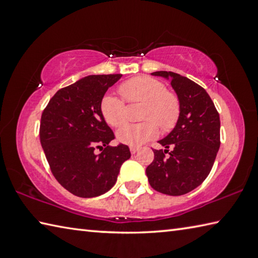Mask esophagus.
I'll return each mask as SVG.
<instances>
[{
	"label": "esophagus",
	"mask_w": 258,
	"mask_h": 258,
	"mask_svg": "<svg viewBox=\"0 0 258 258\" xmlns=\"http://www.w3.org/2000/svg\"><path fill=\"white\" fill-rule=\"evenodd\" d=\"M130 150H131V152H132V154H137V152L139 151V147H131Z\"/></svg>",
	"instance_id": "obj_1"
}]
</instances>
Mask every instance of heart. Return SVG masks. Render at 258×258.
I'll return each instance as SVG.
<instances>
[{"mask_svg":"<svg viewBox=\"0 0 258 258\" xmlns=\"http://www.w3.org/2000/svg\"><path fill=\"white\" fill-rule=\"evenodd\" d=\"M119 92L130 104H145L142 123L127 124L117 132V139L131 147L142 146L159 133L175 127L181 113V103L175 93L167 91L161 81L148 76L134 77L119 86ZM102 117L112 127H120L127 119V107L123 99L106 94L100 102Z\"/></svg>","mask_w":258,"mask_h":258,"instance_id":"1","label":"heart"}]
</instances>
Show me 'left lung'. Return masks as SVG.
Listing matches in <instances>:
<instances>
[{
  "label": "left lung",
  "instance_id": "left-lung-1",
  "mask_svg": "<svg viewBox=\"0 0 258 258\" xmlns=\"http://www.w3.org/2000/svg\"><path fill=\"white\" fill-rule=\"evenodd\" d=\"M152 75L171 80L181 113L172 132L158 141L165 149H154V161L146 173L152 189L182 196L202 184L211 172L221 145L220 115L206 90L197 83L173 72Z\"/></svg>",
  "mask_w": 258,
  "mask_h": 258
}]
</instances>
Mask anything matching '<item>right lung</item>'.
I'll use <instances>...</instances> for the list:
<instances>
[{
    "label": "right lung",
    "mask_w": 258,
    "mask_h": 258,
    "mask_svg": "<svg viewBox=\"0 0 258 258\" xmlns=\"http://www.w3.org/2000/svg\"><path fill=\"white\" fill-rule=\"evenodd\" d=\"M121 74L90 75L60 89L42 112L40 140L51 172L64 189L82 198L103 195L115 185L128 147L115 139L100 102ZM105 148H103V147ZM98 147L104 150L97 155Z\"/></svg>",
    "instance_id": "right-lung-1"
}]
</instances>
